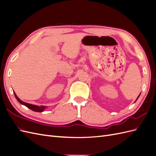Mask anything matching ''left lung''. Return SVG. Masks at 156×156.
I'll list each match as a JSON object with an SVG mask.
<instances>
[{
	"mask_svg": "<svg viewBox=\"0 0 156 156\" xmlns=\"http://www.w3.org/2000/svg\"><path fill=\"white\" fill-rule=\"evenodd\" d=\"M139 96H140V95H139ZM139 96H138V98H137V99H138V98H139ZM137 99H136V100H137Z\"/></svg>",
	"mask_w": 156,
	"mask_h": 156,
	"instance_id": "obj_1",
	"label": "left lung"
}]
</instances>
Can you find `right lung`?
I'll list each match as a JSON object with an SVG mask.
<instances>
[{
	"label": "right lung",
	"instance_id": "right-lung-1",
	"mask_svg": "<svg viewBox=\"0 0 156 156\" xmlns=\"http://www.w3.org/2000/svg\"><path fill=\"white\" fill-rule=\"evenodd\" d=\"M14 95H15V97H16V98L17 99V100L19 102H20V103H21V104L25 105L27 107L29 108L30 109H31V110H32V111H36V112H42V111H44V108H45V107H44V106H40V107H39V106L34 105H32V104H30V103H25V102H24V101H21V100H20V99L17 96V95H16L15 92H14Z\"/></svg>",
	"mask_w": 156,
	"mask_h": 156
}]
</instances>
